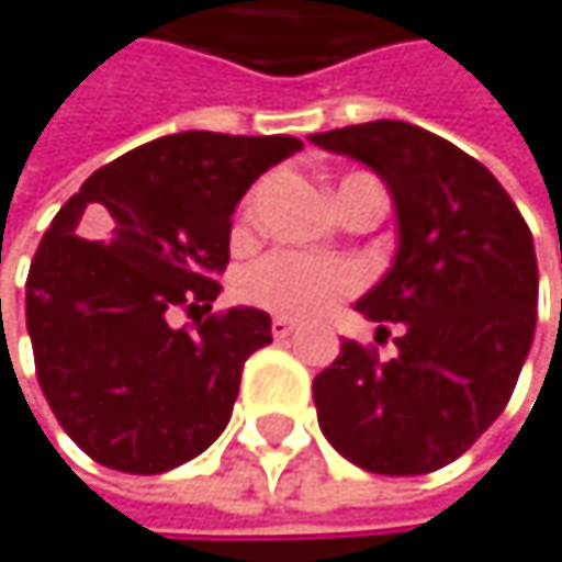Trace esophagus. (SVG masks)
I'll use <instances>...</instances> for the list:
<instances>
[{
	"label": "esophagus",
	"instance_id": "esophagus-1",
	"mask_svg": "<svg viewBox=\"0 0 562 562\" xmlns=\"http://www.w3.org/2000/svg\"><path fill=\"white\" fill-rule=\"evenodd\" d=\"M297 328H294V322L291 318H284V315H278L274 322H271V335L278 338V341H284V338H291Z\"/></svg>",
	"mask_w": 562,
	"mask_h": 562
}]
</instances>
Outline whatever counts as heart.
<instances>
[{
	"mask_svg": "<svg viewBox=\"0 0 562 562\" xmlns=\"http://www.w3.org/2000/svg\"><path fill=\"white\" fill-rule=\"evenodd\" d=\"M358 284L361 271L355 265L301 250H271L237 278L244 301L284 318H318Z\"/></svg>",
	"mask_w": 562,
	"mask_h": 562,
	"instance_id": "1",
	"label": "heart"
}]
</instances>
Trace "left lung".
Wrapping results in <instances>:
<instances>
[{
  "mask_svg": "<svg viewBox=\"0 0 562 562\" xmlns=\"http://www.w3.org/2000/svg\"><path fill=\"white\" fill-rule=\"evenodd\" d=\"M307 139L372 167L398 221L392 268L355 304L369 322L402 325L398 351L382 361L345 338L312 385L318 426L369 472H436L496 423L516 389L537 331L532 234L480 160L423 126L375 120Z\"/></svg>",
  "mask_w": 562,
  "mask_h": 562,
  "instance_id": "obj_1",
  "label": "left lung"
}]
</instances>
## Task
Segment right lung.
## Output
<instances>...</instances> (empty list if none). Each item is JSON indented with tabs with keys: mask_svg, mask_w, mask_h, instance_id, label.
I'll use <instances>...</instances> for the list:
<instances>
[{
	"mask_svg": "<svg viewBox=\"0 0 562 562\" xmlns=\"http://www.w3.org/2000/svg\"><path fill=\"white\" fill-rule=\"evenodd\" d=\"M294 136L187 130L100 167L59 207L25 281L36 379L66 436L100 465L154 475L231 423L244 361L271 341L258 307L211 312L247 187Z\"/></svg>",
	"mask_w": 562,
	"mask_h": 562,
	"instance_id": "1",
	"label": "right lung"
}]
</instances>
